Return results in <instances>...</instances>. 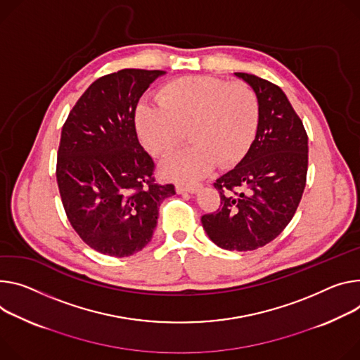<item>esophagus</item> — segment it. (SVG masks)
Here are the masks:
<instances>
[{
    "instance_id": "esophagus-1",
    "label": "esophagus",
    "mask_w": 360,
    "mask_h": 360,
    "mask_svg": "<svg viewBox=\"0 0 360 360\" xmlns=\"http://www.w3.org/2000/svg\"><path fill=\"white\" fill-rule=\"evenodd\" d=\"M201 188H202V185H200V184H192V185H189V184H178V185L175 186V189H176L178 193H185V192L197 193Z\"/></svg>"
}]
</instances>
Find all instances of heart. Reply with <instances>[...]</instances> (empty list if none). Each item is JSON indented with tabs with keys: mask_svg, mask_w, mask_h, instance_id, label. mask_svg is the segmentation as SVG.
I'll use <instances>...</instances> for the list:
<instances>
[{
	"mask_svg": "<svg viewBox=\"0 0 360 360\" xmlns=\"http://www.w3.org/2000/svg\"><path fill=\"white\" fill-rule=\"evenodd\" d=\"M259 122L255 91L245 83L210 76H185L163 84L158 103H141L135 113L139 138L155 156L171 155L184 141L191 145L163 165V174L195 181L212 167L228 168L243 159Z\"/></svg>",
	"mask_w": 360,
	"mask_h": 360,
	"instance_id": "b5f03b06",
	"label": "heart"
}]
</instances>
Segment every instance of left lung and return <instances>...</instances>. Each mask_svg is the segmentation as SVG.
I'll use <instances>...</instances> for the list:
<instances>
[{
  "instance_id": "left-lung-1",
  "label": "left lung",
  "mask_w": 360,
  "mask_h": 360,
  "mask_svg": "<svg viewBox=\"0 0 360 360\" xmlns=\"http://www.w3.org/2000/svg\"><path fill=\"white\" fill-rule=\"evenodd\" d=\"M236 76L258 97V129L245 156L214 184L221 208L201 221L218 247L252 251L280 236L296 212L306 186L309 139L278 86L254 75Z\"/></svg>"
}]
</instances>
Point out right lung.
I'll list each match as a JSON object with an SVG mask.
<instances>
[{
	"instance_id": "1",
	"label": "right lung",
	"mask_w": 360,
	"mask_h": 360,
	"mask_svg": "<svg viewBox=\"0 0 360 360\" xmlns=\"http://www.w3.org/2000/svg\"><path fill=\"white\" fill-rule=\"evenodd\" d=\"M167 72L123 69L97 79L61 130L57 184L64 211L93 250L129 257L153 237L159 207L174 185L153 182V160L141 146L135 110Z\"/></svg>"
}]
</instances>
